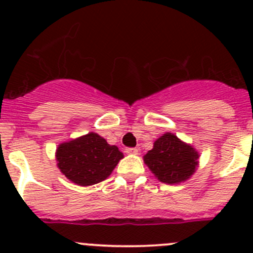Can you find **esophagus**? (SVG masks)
Masks as SVG:
<instances>
[{"instance_id": "obj_1", "label": "esophagus", "mask_w": 253, "mask_h": 253, "mask_svg": "<svg viewBox=\"0 0 253 253\" xmlns=\"http://www.w3.org/2000/svg\"><path fill=\"white\" fill-rule=\"evenodd\" d=\"M126 153H127V154L137 155V154H138V149H137V148H127Z\"/></svg>"}]
</instances>
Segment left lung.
Wrapping results in <instances>:
<instances>
[{"instance_id": "1", "label": "left lung", "mask_w": 253, "mask_h": 253, "mask_svg": "<svg viewBox=\"0 0 253 253\" xmlns=\"http://www.w3.org/2000/svg\"><path fill=\"white\" fill-rule=\"evenodd\" d=\"M197 150L167 132L154 142L153 149L143 157L145 165L164 183H181L191 177L198 168Z\"/></svg>"}]
</instances>
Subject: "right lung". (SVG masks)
I'll use <instances>...</instances> for the list:
<instances>
[{"mask_svg":"<svg viewBox=\"0 0 253 253\" xmlns=\"http://www.w3.org/2000/svg\"><path fill=\"white\" fill-rule=\"evenodd\" d=\"M122 158L116 145H110L95 132L61 143L56 149L60 171L78 186L106 180Z\"/></svg>","mask_w":253,"mask_h":253,"instance_id":"right-lung-1","label":"right lung"}]
</instances>
